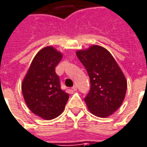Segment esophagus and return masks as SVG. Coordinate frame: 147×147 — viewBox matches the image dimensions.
Instances as JSON below:
<instances>
[{
	"label": "esophagus",
	"instance_id": "34e87169",
	"mask_svg": "<svg viewBox=\"0 0 147 147\" xmlns=\"http://www.w3.org/2000/svg\"><path fill=\"white\" fill-rule=\"evenodd\" d=\"M72 90H73V91H76V90H77V87L76 86V85H74V86L72 87Z\"/></svg>",
	"mask_w": 147,
	"mask_h": 147
}]
</instances>
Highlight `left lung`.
I'll return each mask as SVG.
<instances>
[{
    "label": "left lung",
    "mask_w": 147,
    "mask_h": 147,
    "mask_svg": "<svg viewBox=\"0 0 147 147\" xmlns=\"http://www.w3.org/2000/svg\"><path fill=\"white\" fill-rule=\"evenodd\" d=\"M76 55L86 68L91 88L84 98L88 110L99 117H107L123 102L127 81L110 52L98 45L79 50Z\"/></svg>",
    "instance_id": "1"
}]
</instances>
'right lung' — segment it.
Masks as SVG:
<instances>
[{
  "mask_svg": "<svg viewBox=\"0 0 147 147\" xmlns=\"http://www.w3.org/2000/svg\"><path fill=\"white\" fill-rule=\"evenodd\" d=\"M63 54L51 46L41 49L32 60L22 83L25 102L30 110L44 120L60 115L69 94L61 89L55 67Z\"/></svg>",
  "mask_w": 147,
  "mask_h": 147,
  "instance_id": "right-lung-1",
  "label": "right lung"
}]
</instances>
